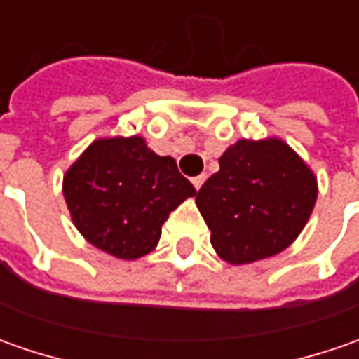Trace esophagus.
Returning <instances> with one entry per match:
<instances>
[{"instance_id":"obj_1","label":"esophagus","mask_w":359,"mask_h":359,"mask_svg":"<svg viewBox=\"0 0 359 359\" xmlns=\"http://www.w3.org/2000/svg\"><path fill=\"white\" fill-rule=\"evenodd\" d=\"M203 182H205V173H201V175H196V177L191 180V184H194V187H196V189H200V187L203 186Z\"/></svg>"}]
</instances>
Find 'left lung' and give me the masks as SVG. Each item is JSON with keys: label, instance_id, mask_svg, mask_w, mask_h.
<instances>
[{"label": "left lung", "instance_id": "obj_1", "mask_svg": "<svg viewBox=\"0 0 359 359\" xmlns=\"http://www.w3.org/2000/svg\"><path fill=\"white\" fill-rule=\"evenodd\" d=\"M318 186L311 170L282 140H240L219 158L196 203L212 245L233 266L283 252L299 236Z\"/></svg>", "mask_w": 359, "mask_h": 359}]
</instances>
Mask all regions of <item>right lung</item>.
Returning <instances> with one entry per match:
<instances>
[{
    "instance_id": "1",
    "label": "right lung",
    "mask_w": 359,
    "mask_h": 359,
    "mask_svg": "<svg viewBox=\"0 0 359 359\" xmlns=\"http://www.w3.org/2000/svg\"><path fill=\"white\" fill-rule=\"evenodd\" d=\"M63 196L79 233L121 259L158 245L168 215L196 196L170 156L154 154L144 137L97 140L63 177Z\"/></svg>"
}]
</instances>
